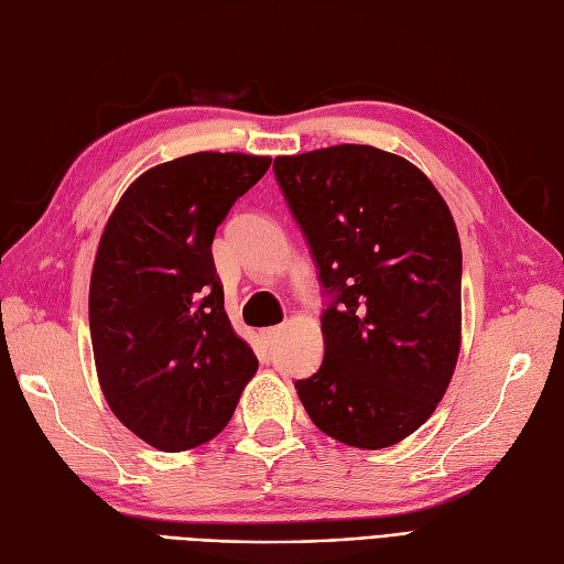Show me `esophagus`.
I'll return each mask as SVG.
<instances>
[{
    "instance_id": "esophagus-1",
    "label": "esophagus",
    "mask_w": 564,
    "mask_h": 564,
    "mask_svg": "<svg viewBox=\"0 0 564 564\" xmlns=\"http://www.w3.org/2000/svg\"><path fill=\"white\" fill-rule=\"evenodd\" d=\"M284 332V325H275V327H265V329H261V337L265 339V344H275L278 339H280V334Z\"/></svg>"
}]
</instances>
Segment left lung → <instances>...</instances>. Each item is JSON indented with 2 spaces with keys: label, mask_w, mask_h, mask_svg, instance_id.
I'll return each instance as SVG.
<instances>
[{
  "label": "left lung",
  "mask_w": 564,
  "mask_h": 564,
  "mask_svg": "<svg viewBox=\"0 0 564 564\" xmlns=\"http://www.w3.org/2000/svg\"><path fill=\"white\" fill-rule=\"evenodd\" d=\"M278 185L332 299L325 358L294 387L319 432L387 448L430 420L460 354L463 251L417 165L368 144L278 156Z\"/></svg>",
  "instance_id": "obj_1"
}]
</instances>
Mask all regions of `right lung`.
<instances>
[{"label": "right lung", "mask_w": 564, "mask_h": 564, "mask_svg": "<svg viewBox=\"0 0 564 564\" xmlns=\"http://www.w3.org/2000/svg\"><path fill=\"white\" fill-rule=\"evenodd\" d=\"M270 156L199 151L154 165L120 196L89 280V332L104 399L165 453L225 430L258 370L225 313L210 245Z\"/></svg>", "instance_id": "right-lung-1"}]
</instances>
